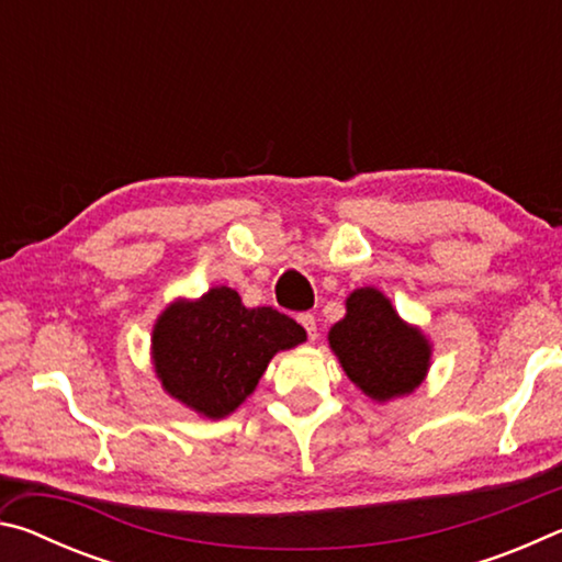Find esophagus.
Masks as SVG:
<instances>
[{"instance_id":"esophagus-1","label":"esophagus","mask_w":562,"mask_h":562,"mask_svg":"<svg viewBox=\"0 0 562 562\" xmlns=\"http://www.w3.org/2000/svg\"><path fill=\"white\" fill-rule=\"evenodd\" d=\"M297 319H300V325L304 327V331H307L310 341H315L317 339V319H315V315H310V312H302Z\"/></svg>"}]
</instances>
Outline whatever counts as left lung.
Wrapping results in <instances>:
<instances>
[{"mask_svg":"<svg viewBox=\"0 0 562 562\" xmlns=\"http://www.w3.org/2000/svg\"><path fill=\"white\" fill-rule=\"evenodd\" d=\"M345 304L327 339L349 382L376 404L412 394L429 374L431 341L376 288L355 290Z\"/></svg>","mask_w":562,"mask_h":562,"instance_id":"left-lung-1","label":"left lung"}]
</instances>
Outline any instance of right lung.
<instances>
[{
	"instance_id": "add662e5",
	"label": "right lung",
	"mask_w": 562,
	"mask_h": 562,
	"mask_svg": "<svg viewBox=\"0 0 562 562\" xmlns=\"http://www.w3.org/2000/svg\"><path fill=\"white\" fill-rule=\"evenodd\" d=\"M307 339L272 307H245L225 284L203 297H178L160 312L150 361L164 392L203 418H225L255 392L270 359Z\"/></svg>"
}]
</instances>
